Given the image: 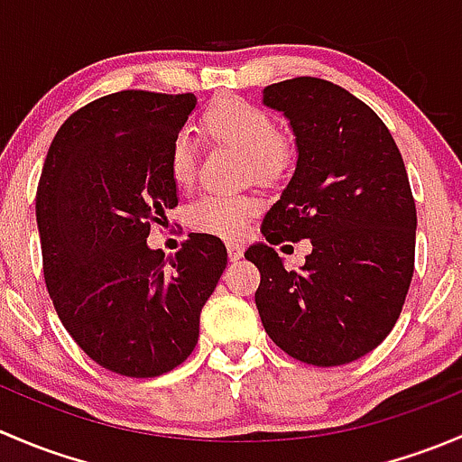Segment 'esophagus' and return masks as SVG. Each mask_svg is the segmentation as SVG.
<instances>
[{
    "label": "esophagus",
    "instance_id": "obj_1",
    "mask_svg": "<svg viewBox=\"0 0 462 462\" xmlns=\"http://www.w3.org/2000/svg\"><path fill=\"white\" fill-rule=\"evenodd\" d=\"M227 257H230V261H239L244 257V245L230 241V244H227Z\"/></svg>",
    "mask_w": 462,
    "mask_h": 462
}]
</instances>
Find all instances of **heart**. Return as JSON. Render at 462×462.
I'll return each mask as SVG.
<instances>
[{
  "instance_id": "1",
  "label": "heart",
  "mask_w": 462,
  "mask_h": 462,
  "mask_svg": "<svg viewBox=\"0 0 462 462\" xmlns=\"http://www.w3.org/2000/svg\"><path fill=\"white\" fill-rule=\"evenodd\" d=\"M205 136L245 153V171L259 180H277L291 167L292 144L277 132L274 120L263 106L239 96L214 100L201 118ZM167 170L179 188L192 185L197 176V153L189 136L179 134L167 152ZM254 194H203L188 209V223L203 235L236 239L257 214Z\"/></svg>"
}]
</instances>
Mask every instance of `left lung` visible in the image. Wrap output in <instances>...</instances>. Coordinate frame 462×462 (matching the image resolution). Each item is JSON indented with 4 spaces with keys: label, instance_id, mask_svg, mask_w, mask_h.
Returning <instances> with one entry per match:
<instances>
[{
    "label": "left lung",
    "instance_id": "1",
    "mask_svg": "<svg viewBox=\"0 0 462 462\" xmlns=\"http://www.w3.org/2000/svg\"><path fill=\"white\" fill-rule=\"evenodd\" d=\"M297 143V167L261 232L270 245L310 238L301 273L265 244L245 259L261 273V324L295 360L339 366L374 351L402 313L416 257V201L386 125L346 88L292 78L263 88Z\"/></svg>",
    "mask_w": 462,
    "mask_h": 462
}]
</instances>
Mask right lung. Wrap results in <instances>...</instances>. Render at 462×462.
<instances>
[{
  "label": "right lung",
  "instance_id": "obj_1",
  "mask_svg": "<svg viewBox=\"0 0 462 462\" xmlns=\"http://www.w3.org/2000/svg\"><path fill=\"white\" fill-rule=\"evenodd\" d=\"M194 106V93L97 97L58 129L37 185L42 265L58 318L118 375L156 377L188 360L227 263L212 235L192 232L171 259L147 245L152 223L179 205L167 152Z\"/></svg>",
  "mask_w": 462,
  "mask_h": 462
}]
</instances>
